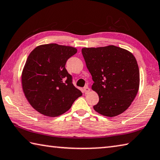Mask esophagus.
<instances>
[{
    "instance_id": "1",
    "label": "esophagus",
    "mask_w": 160,
    "mask_h": 160,
    "mask_svg": "<svg viewBox=\"0 0 160 160\" xmlns=\"http://www.w3.org/2000/svg\"><path fill=\"white\" fill-rule=\"evenodd\" d=\"M90 91V89L89 88V87L88 86V85H87V86H85V88H83V92L84 93H85V94H88V93H89V92Z\"/></svg>"
}]
</instances>
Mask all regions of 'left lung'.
<instances>
[{"label":"left lung","mask_w":160,"mask_h":160,"mask_svg":"<svg viewBox=\"0 0 160 160\" xmlns=\"http://www.w3.org/2000/svg\"><path fill=\"white\" fill-rule=\"evenodd\" d=\"M82 54L94 81L92 89L99 97L94 109L107 117L125 111L137 94L140 82L134 56L114 45L82 48Z\"/></svg>","instance_id":"8db88e82"}]
</instances>
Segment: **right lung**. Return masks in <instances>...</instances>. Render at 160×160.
Masks as SVG:
<instances>
[{"mask_svg": "<svg viewBox=\"0 0 160 160\" xmlns=\"http://www.w3.org/2000/svg\"><path fill=\"white\" fill-rule=\"evenodd\" d=\"M77 49L57 44L38 46L28 57L22 75L23 91L33 108L42 115L57 117L71 108L82 95L66 69Z\"/></svg>", "mask_w": 160, "mask_h": 160, "instance_id": "right-lung-1", "label": "right lung"}]
</instances>
